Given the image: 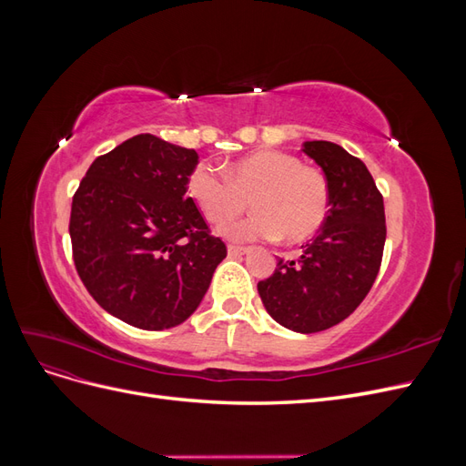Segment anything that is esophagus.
<instances>
[{
    "label": "esophagus",
    "mask_w": 466,
    "mask_h": 466,
    "mask_svg": "<svg viewBox=\"0 0 466 466\" xmlns=\"http://www.w3.org/2000/svg\"><path fill=\"white\" fill-rule=\"evenodd\" d=\"M228 252H229V257H243V255H247L248 248L237 247V245H229V247H228Z\"/></svg>",
    "instance_id": "obj_1"
}]
</instances>
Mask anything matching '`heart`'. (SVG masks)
I'll use <instances>...</instances> for the list:
<instances>
[{
    "instance_id": "b5f03b06",
    "label": "heart",
    "mask_w": 466,
    "mask_h": 466,
    "mask_svg": "<svg viewBox=\"0 0 466 466\" xmlns=\"http://www.w3.org/2000/svg\"><path fill=\"white\" fill-rule=\"evenodd\" d=\"M187 190L214 225L243 214L250 200L255 216L223 228L225 237L245 243L279 235L286 243H303L322 228L330 209L324 175L303 167L295 155L270 149L237 159L228 173L198 165L187 180Z\"/></svg>"
}]
</instances>
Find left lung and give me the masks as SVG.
Returning <instances> with one entry per match:
<instances>
[{
	"label": "left lung",
	"mask_w": 466,
	"mask_h": 466,
	"mask_svg": "<svg viewBox=\"0 0 466 466\" xmlns=\"http://www.w3.org/2000/svg\"><path fill=\"white\" fill-rule=\"evenodd\" d=\"M329 182L330 209L298 260L279 258L258 281L260 299L281 327L311 334L356 311L379 274L387 238L383 196L361 159L332 142H305Z\"/></svg>",
	"instance_id": "obj_1"
}]
</instances>
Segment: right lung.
Wrapping results in <instances>:
<instances>
[{
  "instance_id": "obj_1",
  "label": "right lung",
  "mask_w": 466,
  "mask_h": 466,
  "mask_svg": "<svg viewBox=\"0 0 466 466\" xmlns=\"http://www.w3.org/2000/svg\"><path fill=\"white\" fill-rule=\"evenodd\" d=\"M198 153L139 134L93 161L74 194L69 237L83 286L142 330L185 322L228 257L187 194Z\"/></svg>"
}]
</instances>
